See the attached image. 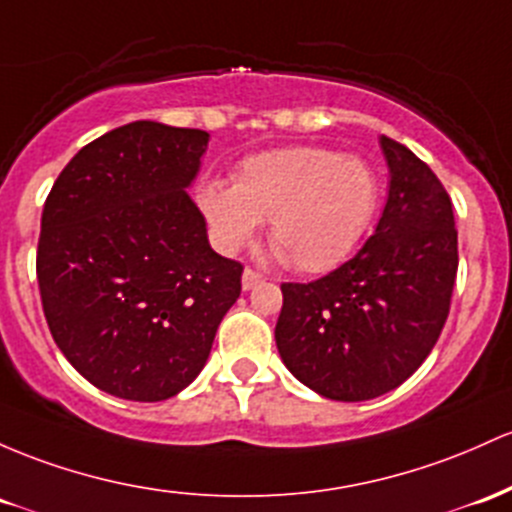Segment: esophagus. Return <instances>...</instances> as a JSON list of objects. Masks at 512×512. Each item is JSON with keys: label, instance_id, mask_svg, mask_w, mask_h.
<instances>
[{"label": "esophagus", "instance_id": "esophagus-1", "mask_svg": "<svg viewBox=\"0 0 512 512\" xmlns=\"http://www.w3.org/2000/svg\"><path fill=\"white\" fill-rule=\"evenodd\" d=\"M257 284H262V274H257L255 269L247 267L245 272H243V289L250 291V289H255Z\"/></svg>", "mask_w": 512, "mask_h": 512}]
</instances>
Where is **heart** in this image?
<instances>
[{
  "mask_svg": "<svg viewBox=\"0 0 512 512\" xmlns=\"http://www.w3.org/2000/svg\"><path fill=\"white\" fill-rule=\"evenodd\" d=\"M196 199L221 252H240L269 221L279 260L318 274L355 250L379 204V179L359 157L291 145L243 157L233 187L206 182Z\"/></svg>",
  "mask_w": 512,
  "mask_h": 512,
  "instance_id": "b5f03b06",
  "label": "heart"
}]
</instances>
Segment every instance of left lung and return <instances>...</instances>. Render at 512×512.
<instances>
[{
	"mask_svg": "<svg viewBox=\"0 0 512 512\" xmlns=\"http://www.w3.org/2000/svg\"><path fill=\"white\" fill-rule=\"evenodd\" d=\"M389 199L345 265L282 284L274 338L286 369L320 396L369 401L411 376L440 338L457 279L452 199L406 145L381 136Z\"/></svg>",
	"mask_w": 512,
	"mask_h": 512,
	"instance_id": "left-lung-1",
	"label": "left lung"
}]
</instances>
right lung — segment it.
I'll return each instance as SVG.
<instances>
[{
  "label": "right lung",
  "mask_w": 512,
  "mask_h": 512,
  "mask_svg": "<svg viewBox=\"0 0 512 512\" xmlns=\"http://www.w3.org/2000/svg\"><path fill=\"white\" fill-rule=\"evenodd\" d=\"M209 133L114 128L72 157L41 218L36 274L50 335L89 384L165 401L204 369L243 265L211 250L187 187Z\"/></svg>",
  "instance_id": "1"
}]
</instances>
